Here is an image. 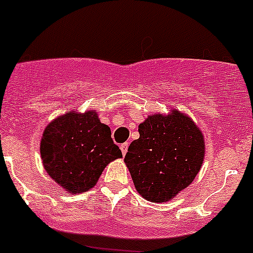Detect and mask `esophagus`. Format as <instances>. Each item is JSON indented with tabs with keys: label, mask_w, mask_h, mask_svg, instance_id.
<instances>
[{
	"label": "esophagus",
	"mask_w": 253,
	"mask_h": 253,
	"mask_svg": "<svg viewBox=\"0 0 253 253\" xmlns=\"http://www.w3.org/2000/svg\"><path fill=\"white\" fill-rule=\"evenodd\" d=\"M128 147H129V144L128 143H123L122 146H120V149H122V153L124 154H126V152H128Z\"/></svg>",
	"instance_id": "1"
}]
</instances>
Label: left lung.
<instances>
[{
  "label": "left lung",
  "instance_id": "left-lung-1",
  "mask_svg": "<svg viewBox=\"0 0 253 253\" xmlns=\"http://www.w3.org/2000/svg\"><path fill=\"white\" fill-rule=\"evenodd\" d=\"M124 162L134 186L152 203L169 202L199 173L205 156L204 135L186 114H152L138 126Z\"/></svg>",
  "mask_w": 253,
  "mask_h": 253
}]
</instances>
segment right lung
Returning <instances> with one entry per match:
<instances>
[{
	"instance_id": "obj_1",
	"label": "right lung",
	"mask_w": 253,
	"mask_h": 253,
	"mask_svg": "<svg viewBox=\"0 0 253 253\" xmlns=\"http://www.w3.org/2000/svg\"><path fill=\"white\" fill-rule=\"evenodd\" d=\"M40 156L46 173L69 194L92 189L105 167L123 157L96 110L69 111L49 123L40 140Z\"/></svg>"
}]
</instances>
